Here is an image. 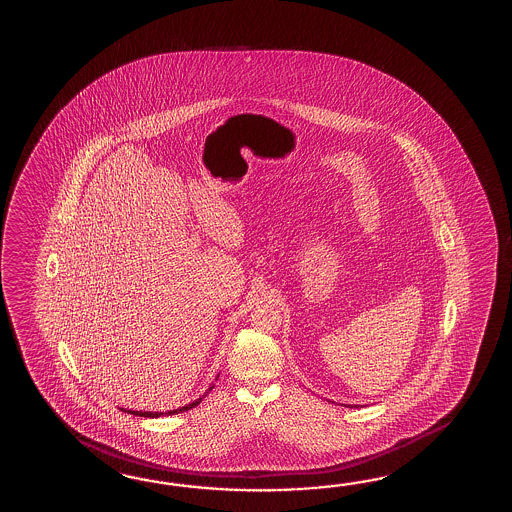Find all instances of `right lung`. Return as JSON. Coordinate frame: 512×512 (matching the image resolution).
I'll return each mask as SVG.
<instances>
[{
	"label": "right lung",
	"instance_id": "obj_1",
	"mask_svg": "<svg viewBox=\"0 0 512 512\" xmlns=\"http://www.w3.org/2000/svg\"><path fill=\"white\" fill-rule=\"evenodd\" d=\"M213 386H209V390H211ZM200 401H202V397H199L197 401H193V403H189L186 407L177 408V410H169L166 412L167 416H173V414H178V412H186L189 408L197 407ZM129 414H133V416H142V418H158V416H164V412H138V410H127Z\"/></svg>",
	"mask_w": 512,
	"mask_h": 512
}]
</instances>
